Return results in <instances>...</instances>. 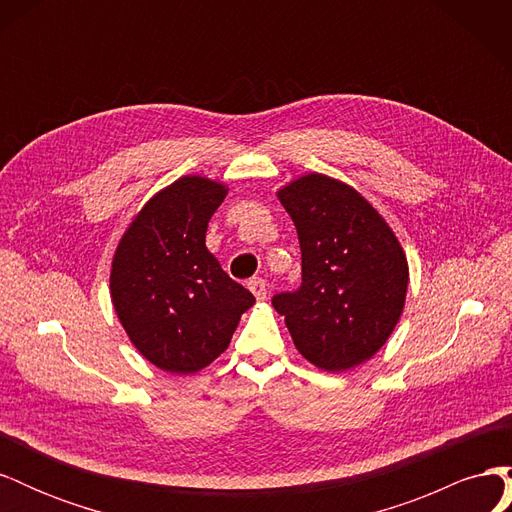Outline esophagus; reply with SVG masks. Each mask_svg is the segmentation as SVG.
Segmentation results:
<instances>
[{"instance_id": "obj_1", "label": "esophagus", "mask_w": 512, "mask_h": 512, "mask_svg": "<svg viewBox=\"0 0 512 512\" xmlns=\"http://www.w3.org/2000/svg\"><path fill=\"white\" fill-rule=\"evenodd\" d=\"M250 290L254 292V297L258 299V301H265L267 299V282L262 280V277H252L250 280Z\"/></svg>"}]
</instances>
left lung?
<instances>
[{
  "mask_svg": "<svg viewBox=\"0 0 512 512\" xmlns=\"http://www.w3.org/2000/svg\"><path fill=\"white\" fill-rule=\"evenodd\" d=\"M301 243L299 290L273 297L292 342L324 371L369 361L404 312L408 260L395 232L348 183L309 173L277 192Z\"/></svg>",
  "mask_w": 512,
  "mask_h": 512,
  "instance_id": "obj_1",
  "label": "left lung"
}]
</instances>
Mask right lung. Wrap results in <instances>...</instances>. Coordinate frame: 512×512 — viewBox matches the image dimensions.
Listing matches in <instances>:
<instances>
[{
    "instance_id": "right-lung-1",
    "label": "right lung",
    "mask_w": 512,
    "mask_h": 512,
    "mask_svg": "<svg viewBox=\"0 0 512 512\" xmlns=\"http://www.w3.org/2000/svg\"><path fill=\"white\" fill-rule=\"evenodd\" d=\"M226 194L224 183L200 175L166 185L138 211L113 256L111 299L121 327L168 374L211 365L256 303L205 245Z\"/></svg>"
}]
</instances>
